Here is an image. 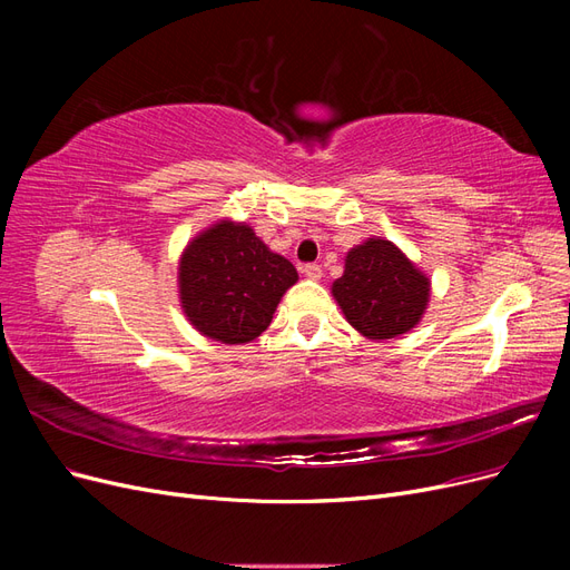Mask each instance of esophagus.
<instances>
[{"instance_id":"1","label":"esophagus","mask_w":570,"mask_h":570,"mask_svg":"<svg viewBox=\"0 0 570 570\" xmlns=\"http://www.w3.org/2000/svg\"><path fill=\"white\" fill-rule=\"evenodd\" d=\"M302 273L306 275L308 281H321V278H323V271H321L318 264H306V266L302 268Z\"/></svg>"}]
</instances>
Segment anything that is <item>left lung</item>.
<instances>
[{
	"instance_id": "left-lung-1",
	"label": "left lung",
	"mask_w": 570,
	"mask_h": 570,
	"mask_svg": "<svg viewBox=\"0 0 570 570\" xmlns=\"http://www.w3.org/2000/svg\"><path fill=\"white\" fill-rule=\"evenodd\" d=\"M331 289L347 323L373 342L413 331L430 302L428 273L385 237L352 247Z\"/></svg>"
}]
</instances>
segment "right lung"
I'll return each mask as SVG.
<instances>
[{
	"label": "right lung",
	"instance_id": "obj_1",
	"mask_svg": "<svg viewBox=\"0 0 570 570\" xmlns=\"http://www.w3.org/2000/svg\"><path fill=\"white\" fill-rule=\"evenodd\" d=\"M297 268L247 223L220 218L189 239L178 262V297L195 331L220 344H247L273 321Z\"/></svg>",
	"mask_w": 570,
	"mask_h": 570
}]
</instances>
